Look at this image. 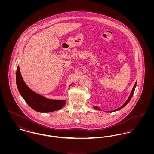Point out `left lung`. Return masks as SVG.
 <instances>
[{"mask_svg":"<svg viewBox=\"0 0 154 154\" xmlns=\"http://www.w3.org/2000/svg\"><path fill=\"white\" fill-rule=\"evenodd\" d=\"M136 84H137V82H135V84H134V87H133V88L132 89V92H131V95H129V97H128V99H127V100L126 101V102L124 104L121 106V107H120L119 108H118L117 109H116V110H112V111H107V112H114V111H118V110H121V109H122L123 107H124L129 102V101L131 100V98L132 97V96H133V94H134V90H135V88H136ZM94 109H96V110H101L98 107H97V106H95V107H94Z\"/></svg>","mask_w":154,"mask_h":154,"instance_id":"1","label":"left lung"}]
</instances>
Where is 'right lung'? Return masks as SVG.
Returning a JSON list of instances; mask_svg holds the SVG:
<instances>
[{"label": "right lung", "mask_w": 154, "mask_h": 154, "mask_svg": "<svg viewBox=\"0 0 154 154\" xmlns=\"http://www.w3.org/2000/svg\"><path fill=\"white\" fill-rule=\"evenodd\" d=\"M16 83L20 95L30 107L40 112H50L62 109L66 104V100H52L45 97L31 90L23 80L18 66L16 72Z\"/></svg>", "instance_id": "1"}]
</instances>
